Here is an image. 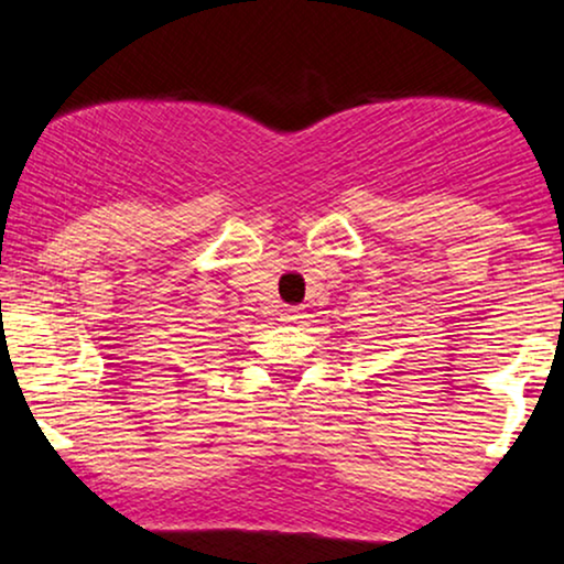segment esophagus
Segmentation results:
<instances>
[{
	"instance_id": "34e87169",
	"label": "esophagus",
	"mask_w": 564,
	"mask_h": 564,
	"mask_svg": "<svg viewBox=\"0 0 564 564\" xmlns=\"http://www.w3.org/2000/svg\"><path fill=\"white\" fill-rule=\"evenodd\" d=\"M281 319L289 325H299V323H304L306 315H304L302 306H289V310L281 312Z\"/></svg>"
}]
</instances>
